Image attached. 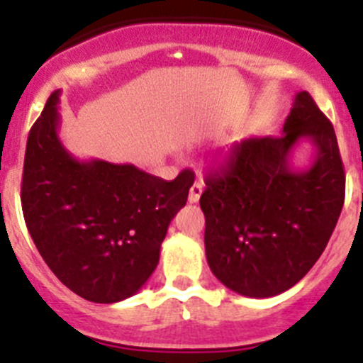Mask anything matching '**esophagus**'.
<instances>
[{
  "instance_id": "esophagus-1",
  "label": "esophagus",
  "mask_w": 363,
  "mask_h": 363,
  "mask_svg": "<svg viewBox=\"0 0 363 363\" xmlns=\"http://www.w3.org/2000/svg\"><path fill=\"white\" fill-rule=\"evenodd\" d=\"M201 191H203V187H201L200 182H196V184L192 185L191 191H189V203H198L201 196Z\"/></svg>"
}]
</instances>
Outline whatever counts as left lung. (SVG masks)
Returning <instances> with one entry per match:
<instances>
[{
  "label": "left lung",
  "mask_w": 363,
  "mask_h": 363,
  "mask_svg": "<svg viewBox=\"0 0 363 363\" xmlns=\"http://www.w3.org/2000/svg\"><path fill=\"white\" fill-rule=\"evenodd\" d=\"M309 139L315 156L294 169L290 154ZM345 174L331 121L309 92H296L281 136L247 138L205 176V255L234 293L271 298L311 271L336 227Z\"/></svg>",
  "instance_id": "left-lung-1"
}]
</instances>
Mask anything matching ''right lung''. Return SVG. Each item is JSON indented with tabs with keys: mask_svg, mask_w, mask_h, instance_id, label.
<instances>
[{
	"mask_svg": "<svg viewBox=\"0 0 363 363\" xmlns=\"http://www.w3.org/2000/svg\"><path fill=\"white\" fill-rule=\"evenodd\" d=\"M60 91L27 140L21 207L45 264L72 293L116 303L142 289L160 262L169 223L185 205L194 172L172 182L133 163L74 158L60 140Z\"/></svg>",
	"mask_w": 363,
	"mask_h": 363,
	"instance_id": "add662e5",
	"label": "right lung"
}]
</instances>
